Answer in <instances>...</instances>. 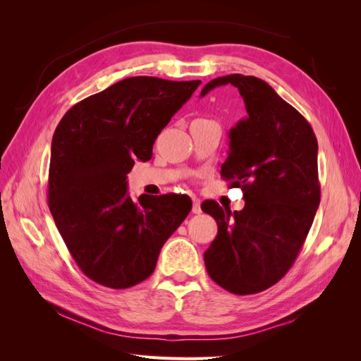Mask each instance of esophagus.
I'll list each match as a JSON object with an SVG mask.
<instances>
[{
	"mask_svg": "<svg viewBox=\"0 0 361 361\" xmlns=\"http://www.w3.org/2000/svg\"><path fill=\"white\" fill-rule=\"evenodd\" d=\"M192 214H200L202 207H200V200L197 197H192Z\"/></svg>",
	"mask_w": 361,
	"mask_h": 361,
	"instance_id": "esophagus-1",
	"label": "esophagus"
}]
</instances>
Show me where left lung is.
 <instances>
[{
  "instance_id": "obj_1",
  "label": "left lung",
  "mask_w": 361,
  "mask_h": 361,
  "mask_svg": "<svg viewBox=\"0 0 361 361\" xmlns=\"http://www.w3.org/2000/svg\"><path fill=\"white\" fill-rule=\"evenodd\" d=\"M226 84L236 87L248 116L228 133L221 176L244 191L245 206L232 212L214 200L202 204L218 226L204 265L216 285L250 295L276 285L307 238L321 202L318 141L307 120L256 76H220L200 96Z\"/></svg>"
}]
</instances>
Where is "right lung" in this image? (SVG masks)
I'll return each instance as SVG.
<instances>
[{
    "label": "right lung",
    "instance_id": "1",
    "mask_svg": "<svg viewBox=\"0 0 361 361\" xmlns=\"http://www.w3.org/2000/svg\"><path fill=\"white\" fill-rule=\"evenodd\" d=\"M200 84L133 76L85 97L54 133L49 211L84 274L126 289L146 280L191 211L185 195L128 194L126 174L149 161L161 130Z\"/></svg>",
    "mask_w": 361,
    "mask_h": 361
}]
</instances>
